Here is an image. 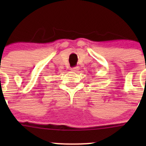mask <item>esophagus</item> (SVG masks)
I'll use <instances>...</instances> for the list:
<instances>
[{
	"label": "esophagus",
	"mask_w": 146,
	"mask_h": 146,
	"mask_svg": "<svg viewBox=\"0 0 146 146\" xmlns=\"http://www.w3.org/2000/svg\"><path fill=\"white\" fill-rule=\"evenodd\" d=\"M78 70H79V68H78V67H74V68H72V69H71V71L73 72H77Z\"/></svg>",
	"instance_id": "obj_1"
}]
</instances>
